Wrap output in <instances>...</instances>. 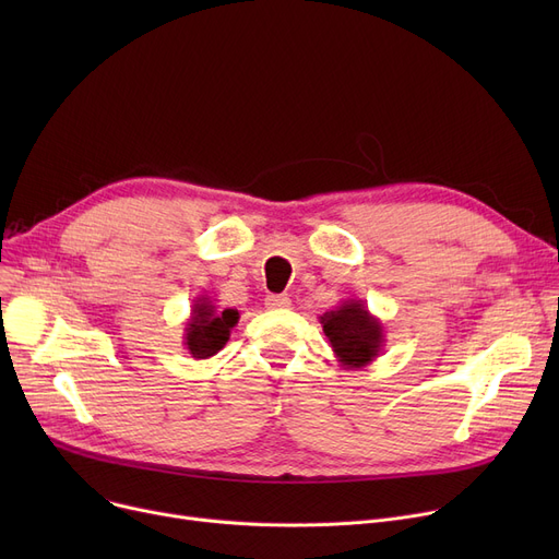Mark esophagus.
I'll list each match as a JSON object with an SVG mask.
<instances>
[{"label": "esophagus", "instance_id": "obj_1", "mask_svg": "<svg viewBox=\"0 0 559 559\" xmlns=\"http://www.w3.org/2000/svg\"><path fill=\"white\" fill-rule=\"evenodd\" d=\"M264 306L270 310H283V308H289V299L285 295H267L264 297Z\"/></svg>", "mask_w": 559, "mask_h": 559}]
</instances>
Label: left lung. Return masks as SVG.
<instances>
[{
  "mask_svg": "<svg viewBox=\"0 0 559 559\" xmlns=\"http://www.w3.org/2000/svg\"><path fill=\"white\" fill-rule=\"evenodd\" d=\"M319 324L344 369H362L383 350V321L373 317L360 299L342 301L335 310L321 314Z\"/></svg>",
  "mask_w": 559,
  "mask_h": 559,
  "instance_id": "8db88e82",
  "label": "left lung"
}]
</instances>
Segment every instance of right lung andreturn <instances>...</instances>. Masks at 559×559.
<instances>
[{"label":"right lung","mask_w":559,"mask_h":559,"mask_svg":"<svg viewBox=\"0 0 559 559\" xmlns=\"http://www.w3.org/2000/svg\"><path fill=\"white\" fill-rule=\"evenodd\" d=\"M240 312L233 308L219 310L209 295H199L192 304L190 319L186 321L183 344L194 360L213 358L226 346L230 329L238 324Z\"/></svg>","instance_id":"1"}]
</instances>
